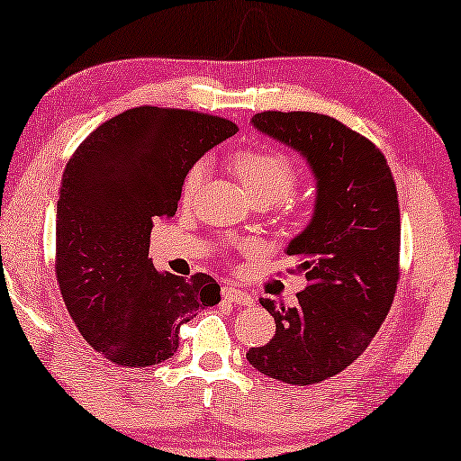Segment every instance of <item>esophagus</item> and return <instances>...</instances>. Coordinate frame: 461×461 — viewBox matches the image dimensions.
Instances as JSON below:
<instances>
[{
	"label": "esophagus",
	"mask_w": 461,
	"mask_h": 461,
	"mask_svg": "<svg viewBox=\"0 0 461 461\" xmlns=\"http://www.w3.org/2000/svg\"><path fill=\"white\" fill-rule=\"evenodd\" d=\"M222 296H224L226 301H230V303H235V304H243V307H251V304L255 303V299H253L251 294L243 293V290L237 288V286H232V285L222 286Z\"/></svg>",
	"instance_id": "esophagus-1"
}]
</instances>
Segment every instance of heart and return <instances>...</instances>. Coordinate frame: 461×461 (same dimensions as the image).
Returning a JSON list of instances; mask_svg holds the SVG:
<instances>
[{"label":"heart","instance_id":"heart-1","mask_svg":"<svg viewBox=\"0 0 461 461\" xmlns=\"http://www.w3.org/2000/svg\"><path fill=\"white\" fill-rule=\"evenodd\" d=\"M232 168L253 202L278 203L293 194L299 181V168L278 150H245L232 158ZM210 171V160L194 162L183 181V197H191L202 187Z\"/></svg>","mask_w":461,"mask_h":461}]
</instances>
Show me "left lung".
I'll return each mask as SVG.
<instances>
[{
	"label": "left lung",
	"mask_w": 461,
	"mask_h": 461,
	"mask_svg": "<svg viewBox=\"0 0 461 461\" xmlns=\"http://www.w3.org/2000/svg\"><path fill=\"white\" fill-rule=\"evenodd\" d=\"M251 125L299 152L317 185L313 216L286 247L309 285L296 307L259 299L276 334L249 348L247 360L285 384H320L363 354L392 307L400 276L398 191L379 148L334 117L266 111Z\"/></svg>",
	"instance_id": "8db88e82"
}]
</instances>
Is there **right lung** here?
Masks as SVG:
<instances>
[{
    "label": "right lung",
    "instance_id": "add662e5",
    "mask_svg": "<svg viewBox=\"0 0 461 461\" xmlns=\"http://www.w3.org/2000/svg\"><path fill=\"white\" fill-rule=\"evenodd\" d=\"M237 125L183 109L138 107L98 125L63 171L55 272L84 339L115 365L150 366L179 348V330L221 303L208 274L158 272L150 232L176 212L194 162Z\"/></svg>",
    "mask_w": 461,
    "mask_h": 461
}]
</instances>
